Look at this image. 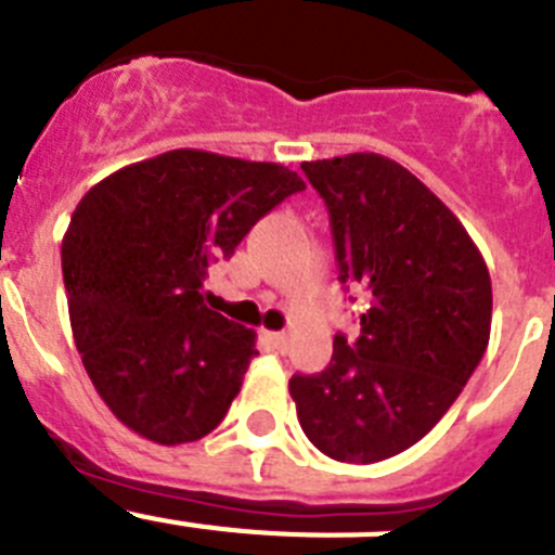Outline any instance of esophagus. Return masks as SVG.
I'll return each instance as SVG.
<instances>
[{
    "label": "esophagus",
    "mask_w": 555,
    "mask_h": 555,
    "mask_svg": "<svg viewBox=\"0 0 555 555\" xmlns=\"http://www.w3.org/2000/svg\"><path fill=\"white\" fill-rule=\"evenodd\" d=\"M263 338H267L274 350H286V345H288V336L283 331H263Z\"/></svg>",
    "instance_id": "obj_1"
}]
</instances>
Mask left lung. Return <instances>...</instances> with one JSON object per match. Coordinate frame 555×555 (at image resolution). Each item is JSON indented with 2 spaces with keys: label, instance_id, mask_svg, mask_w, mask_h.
I'll use <instances>...</instances> for the list:
<instances>
[{
  "label": "left lung",
  "instance_id": "8db88e82",
  "mask_svg": "<svg viewBox=\"0 0 555 555\" xmlns=\"http://www.w3.org/2000/svg\"><path fill=\"white\" fill-rule=\"evenodd\" d=\"M331 214L338 281L370 288L361 336L333 338L320 375L288 391L317 450L347 464L403 453L434 428L487 352L492 281L453 210L375 152L306 160Z\"/></svg>",
  "mask_w": 555,
  "mask_h": 555
}]
</instances>
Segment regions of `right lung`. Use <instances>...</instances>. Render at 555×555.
Segmentation results:
<instances>
[{
  "label": "right lung",
  "mask_w": 555,
  "mask_h": 555,
  "mask_svg": "<svg viewBox=\"0 0 555 555\" xmlns=\"http://www.w3.org/2000/svg\"><path fill=\"white\" fill-rule=\"evenodd\" d=\"M306 189L281 164L171 150L88 189L61 244L68 320L96 395L150 442H197L238 395L255 331L205 306L217 258Z\"/></svg>",
  "instance_id": "add662e5"
}]
</instances>
